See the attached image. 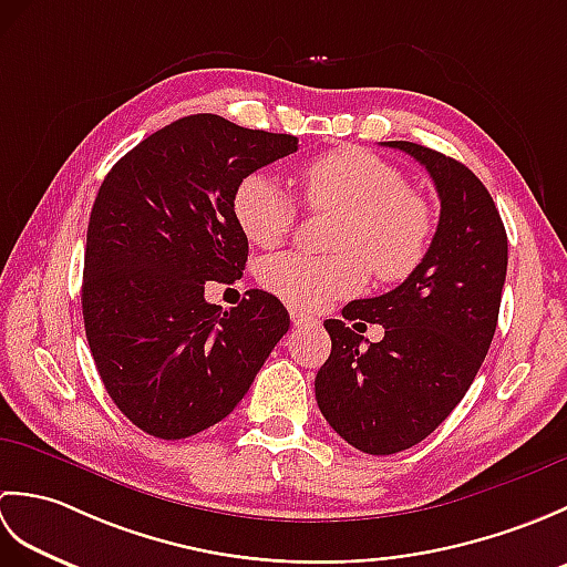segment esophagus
Masks as SVG:
<instances>
[{
  "label": "esophagus",
  "instance_id": "obj_1",
  "mask_svg": "<svg viewBox=\"0 0 567 567\" xmlns=\"http://www.w3.org/2000/svg\"><path fill=\"white\" fill-rule=\"evenodd\" d=\"M290 319L297 329H309V327H319V319L311 317V315H305V311L299 309H292L290 311Z\"/></svg>",
  "mask_w": 567,
  "mask_h": 567
}]
</instances>
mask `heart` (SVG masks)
I'll return each instance as SVG.
<instances>
[{
  "instance_id": "1",
  "label": "heart",
  "mask_w": 567,
  "mask_h": 567,
  "mask_svg": "<svg viewBox=\"0 0 567 567\" xmlns=\"http://www.w3.org/2000/svg\"><path fill=\"white\" fill-rule=\"evenodd\" d=\"M299 189L311 212H333L331 256L277 252L260 265L268 292L299 309H319L360 290L370 272L382 282L412 275L431 240L426 204L406 189L404 175L360 148L323 153L299 171ZM236 224L250 244H282L297 221V202L270 173H248L231 197Z\"/></svg>"
}]
</instances>
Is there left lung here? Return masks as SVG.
<instances>
[{
    "label": "left lung",
    "mask_w": 567,
    "mask_h": 567,
    "mask_svg": "<svg viewBox=\"0 0 567 567\" xmlns=\"http://www.w3.org/2000/svg\"><path fill=\"white\" fill-rule=\"evenodd\" d=\"M384 146L426 167L441 216L402 285L343 307L348 321L380 323V343L363 347L346 321H323L331 355L317 372V404L343 441L370 455L412 449L463 400L489 351L507 277V231L475 173L419 143Z\"/></svg>",
    "instance_id": "left-lung-1"
}]
</instances>
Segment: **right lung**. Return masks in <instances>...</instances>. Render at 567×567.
I'll use <instances>...</instances> for the list:
<instances>
[{"label": "right lung", "instance_id": "obj_1", "mask_svg": "<svg viewBox=\"0 0 567 567\" xmlns=\"http://www.w3.org/2000/svg\"><path fill=\"white\" fill-rule=\"evenodd\" d=\"M295 151L290 134L192 114L104 177L84 248V331L114 404L155 439L195 436L231 414L290 329L270 292L221 309L204 287L231 285L246 268L238 179Z\"/></svg>", "mask_w": 567, "mask_h": 567}]
</instances>
